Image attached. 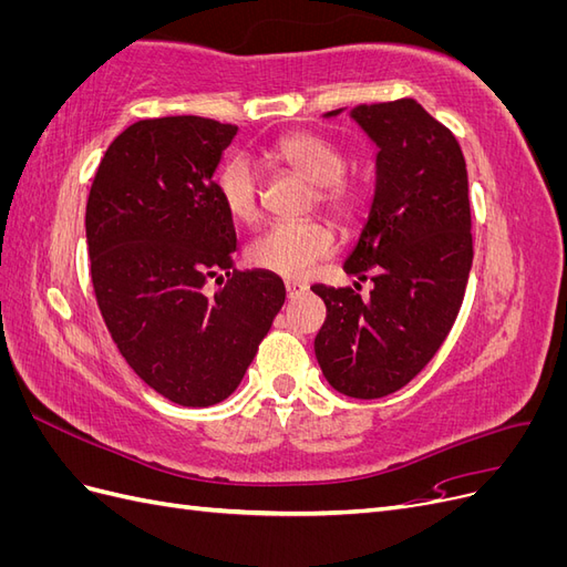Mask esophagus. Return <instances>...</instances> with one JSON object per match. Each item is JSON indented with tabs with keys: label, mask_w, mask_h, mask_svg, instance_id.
<instances>
[{
	"label": "esophagus",
	"mask_w": 567,
	"mask_h": 567,
	"mask_svg": "<svg viewBox=\"0 0 567 567\" xmlns=\"http://www.w3.org/2000/svg\"><path fill=\"white\" fill-rule=\"evenodd\" d=\"M305 290H307V286L300 284V281H286V296L288 298H296V296L305 293Z\"/></svg>",
	"instance_id": "esophagus-1"
}]
</instances>
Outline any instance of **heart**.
Instances as JSON below:
<instances>
[{"label":"heart","mask_w":567,"mask_h":567,"mask_svg":"<svg viewBox=\"0 0 567 567\" xmlns=\"http://www.w3.org/2000/svg\"><path fill=\"white\" fill-rule=\"evenodd\" d=\"M269 158L312 184L319 208L340 221H352L364 208V186L346 175L342 148L315 132H293L269 146ZM217 196L236 221H255L260 213V179L246 156H229L217 169ZM336 248L333 231L317 219L274 221L257 234L246 257L257 269L279 277H305Z\"/></svg>","instance_id":"1"}]
</instances>
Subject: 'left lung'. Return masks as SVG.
I'll return each instance as SVG.
<instances>
[{
    "instance_id": "8db88e82",
    "label": "left lung",
    "mask_w": 567,
    "mask_h": 567,
    "mask_svg": "<svg viewBox=\"0 0 567 567\" xmlns=\"http://www.w3.org/2000/svg\"><path fill=\"white\" fill-rule=\"evenodd\" d=\"M352 117L379 156L346 271L371 277L373 290L362 300L352 288L312 286L326 305L315 354L331 388L375 400L414 379L456 321L473 262L468 175L456 136L414 99L357 106Z\"/></svg>"
}]
</instances>
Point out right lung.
<instances>
[{"instance_id": "1", "label": "right lung", "mask_w": 567, "mask_h": 567, "mask_svg": "<svg viewBox=\"0 0 567 567\" xmlns=\"http://www.w3.org/2000/svg\"><path fill=\"white\" fill-rule=\"evenodd\" d=\"M236 130L198 115L140 120L101 158L84 213L113 342L148 388L182 406L229 398L286 300L277 274L234 269V221L213 175Z\"/></svg>"}]
</instances>
